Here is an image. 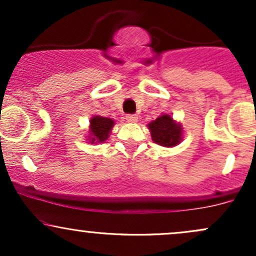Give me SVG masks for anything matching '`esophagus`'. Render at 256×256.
<instances>
[{"mask_svg": "<svg viewBox=\"0 0 256 256\" xmlns=\"http://www.w3.org/2000/svg\"><path fill=\"white\" fill-rule=\"evenodd\" d=\"M138 116L136 114H128V116H126V120H128V122H136Z\"/></svg>", "mask_w": 256, "mask_h": 256, "instance_id": "1", "label": "esophagus"}]
</instances>
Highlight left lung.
I'll return each instance as SVG.
<instances>
[{
    "instance_id": "obj_1",
    "label": "left lung",
    "mask_w": 256,
    "mask_h": 256,
    "mask_svg": "<svg viewBox=\"0 0 256 256\" xmlns=\"http://www.w3.org/2000/svg\"><path fill=\"white\" fill-rule=\"evenodd\" d=\"M152 138L155 143L164 146H177L182 140V128L176 124L168 114L158 116L148 125Z\"/></svg>"
}]
</instances>
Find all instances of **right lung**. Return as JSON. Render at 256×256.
Masks as SVG:
<instances>
[{"instance_id": "right-lung-1", "label": "right lung", "mask_w": 256, "mask_h": 256, "mask_svg": "<svg viewBox=\"0 0 256 256\" xmlns=\"http://www.w3.org/2000/svg\"><path fill=\"white\" fill-rule=\"evenodd\" d=\"M114 122L110 118L104 116H94L90 122V132H91V143L104 142L110 136V132L113 128Z\"/></svg>"}]
</instances>
